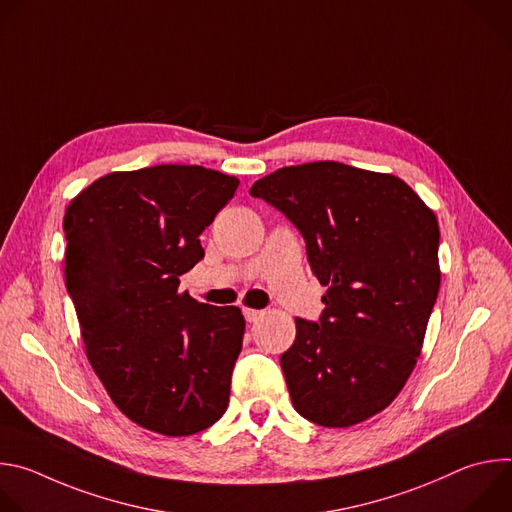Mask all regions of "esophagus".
<instances>
[{
	"label": "esophagus",
	"instance_id": "34e87169",
	"mask_svg": "<svg viewBox=\"0 0 512 512\" xmlns=\"http://www.w3.org/2000/svg\"><path fill=\"white\" fill-rule=\"evenodd\" d=\"M243 314H245V320H247V322H257V320H261V318L265 316L263 310H251V308H245Z\"/></svg>",
	"mask_w": 512,
	"mask_h": 512
}]
</instances>
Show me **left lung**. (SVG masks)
Returning <instances> with one entry per match:
<instances>
[{
  "mask_svg": "<svg viewBox=\"0 0 512 512\" xmlns=\"http://www.w3.org/2000/svg\"><path fill=\"white\" fill-rule=\"evenodd\" d=\"M251 196L281 210L306 241L326 304L296 318L281 369L296 411L350 427L383 411L405 387L440 291V227L397 176L340 162L287 166Z\"/></svg>",
  "mask_w": 512,
  "mask_h": 512,
  "instance_id": "left-lung-1",
  "label": "left lung"
}]
</instances>
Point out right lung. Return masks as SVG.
I'll use <instances>...</instances> for the list:
<instances>
[{"mask_svg":"<svg viewBox=\"0 0 512 512\" xmlns=\"http://www.w3.org/2000/svg\"><path fill=\"white\" fill-rule=\"evenodd\" d=\"M237 186L223 172L162 164L95 180L64 214L66 289L91 367L123 415L162 435L198 433L229 405L245 318L178 285Z\"/></svg>","mask_w":512,"mask_h":512,"instance_id":"1","label":"right lung"}]
</instances>
